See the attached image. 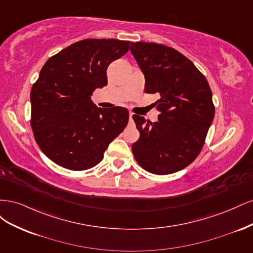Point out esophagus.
I'll use <instances>...</instances> for the list:
<instances>
[{
    "mask_svg": "<svg viewBox=\"0 0 253 253\" xmlns=\"http://www.w3.org/2000/svg\"><path fill=\"white\" fill-rule=\"evenodd\" d=\"M133 116L134 114L132 112H129V121H133Z\"/></svg>",
    "mask_w": 253,
    "mask_h": 253,
    "instance_id": "obj_1",
    "label": "esophagus"
}]
</instances>
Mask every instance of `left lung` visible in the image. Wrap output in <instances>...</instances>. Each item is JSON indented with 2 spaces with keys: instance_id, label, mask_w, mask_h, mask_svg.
<instances>
[{
  "instance_id": "8db88e82",
  "label": "left lung",
  "mask_w": 253,
  "mask_h": 253,
  "mask_svg": "<svg viewBox=\"0 0 253 253\" xmlns=\"http://www.w3.org/2000/svg\"><path fill=\"white\" fill-rule=\"evenodd\" d=\"M131 52L144 75V91L160 97L154 104L156 122L133 116L140 133L132 144L134 157L153 174L180 171L201 153L214 118L209 83L192 61L172 47L135 42Z\"/></svg>"
}]
</instances>
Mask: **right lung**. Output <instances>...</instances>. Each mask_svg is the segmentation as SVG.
<instances>
[{
    "instance_id": "add662e5",
    "label": "right lung",
    "mask_w": 253,
    "mask_h": 253,
    "mask_svg": "<svg viewBox=\"0 0 253 253\" xmlns=\"http://www.w3.org/2000/svg\"><path fill=\"white\" fill-rule=\"evenodd\" d=\"M129 41L85 39L50 57L30 91V125L41 151L72 171L101 162L109 144L124 131L128 111L103 110L91 101L108 84L106 68L126 55Z\"/></svg>"
}]
</instances>
